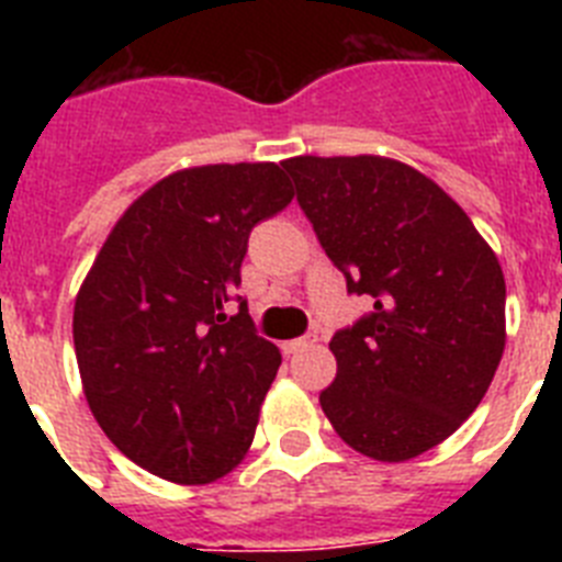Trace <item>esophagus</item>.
<instances>
[{
    "label": "esophagus",
    "instance_id": "34e87169",
    "mask_svg": "<svg viewBox=\"0 0 562 562\" xmlns=\"http://www.w3.org/2000/svg\"><path fill=\"white\" fill-rule=\"evenodd\" d=\"M315 342H317V335H306V337H297V340H286L284 355H297V351L310 349V346H315Z\"/></svg>",
    "mask_w": 562,
    "mask_h": 562
}]
</instances>
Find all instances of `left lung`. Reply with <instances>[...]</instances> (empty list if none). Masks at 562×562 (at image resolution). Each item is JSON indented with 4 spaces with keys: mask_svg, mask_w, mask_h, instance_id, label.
I'll list each match as a JSON object with an SVG mask.
<instances>
[{
    "mask_svg": "<svg viewBox=\"0 0 562 562\" xmlns=\"http://www.w3.org/2000/svg\"><path fill=\"white\" fill-rule=\"evenodd\" d=\"M326 256L374 312L331 337L337 376L321 408L349 448L408 461L436 448L484 400L506 342L498 256L459 202L408 162L290 157Z\"/></svg>",
    "mask_w": 562,
    "mask_h": 562,
    "instance_id": "obj_1",
    "label": "left lung"
}]
</instances>
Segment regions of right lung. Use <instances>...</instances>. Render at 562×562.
I'll list each match as a JSON object with an SVG mask.
<instances>
[{
    "mask_svg": "<svg viewBox=\"0 0 562 562\" xmlns=\"http://www.w3.org/2000/svg\"><path fill=\"white\" fill-rule=\"evenodd\" d=\"M276 162L173 171L114 222L76 295L83 396L126 459L173 484L241 464L281 351L252 331L241 284L247 236L292 202Z\"/></svg>",
    "mask_w": 562,
    "mask_h": 562,
    "instance_id": "1",
    "label": "right lung"
}]
</instances>
